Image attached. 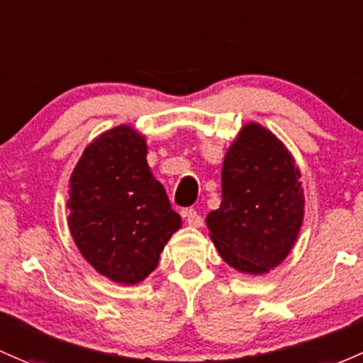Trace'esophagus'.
Masks as SVG:
<instances>
[{
	"instance_id": "34e87169",
	"label": "esophagus",
	"mask_w": 363,
	"mask_h": 363,
	"mask_svg": "<svg viewBox=\"0 0 363 363\" xmlns=\"http://www.w3.org/2000/svg\"><path fill=\"white\" fill-rule=\"evenodd\" d=\"M184 219H186V223H188V226H191V228L203 226V219H201L200 213H198L196 211H193V208H189V211L184 212Z\"/></svg>"
}]
</instances>
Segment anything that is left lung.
<instances>
[{"mask_svg": "<svg viewBox=\"0 0 363 363\" xmlns=\"http://www.w3.org/2000/svg\"><path fill=\"white\" fill-rule=\"evenodd\" d=\"M223 201L207 216L220 257L245 274L274 269L291 254L304 219L301 172L277 135L245 123L224 156Z\"/></svg>", "mask_w": 363, "mask_h": 363, "instance_id": "1", "label": "left lung"}]
</instances>
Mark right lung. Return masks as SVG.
<instances>
[{
  "label": "right lung",
  "mask_w": 363,
  "mask_h": 363,
  "mask_svg": "<svg viewBox=\"0 0 363 363\" xmlns=\"http://www.w3.org/2000/svg\"><path fill=\"white\" fill-rule=\"evenodd\" d=\"M146 156V137L120 125L91 140L69 179L72 240L91 268L116 284H140L155 272L182 226Z\"/></svg>",
  "instance_id": "add662e5"
}]
</instances>
